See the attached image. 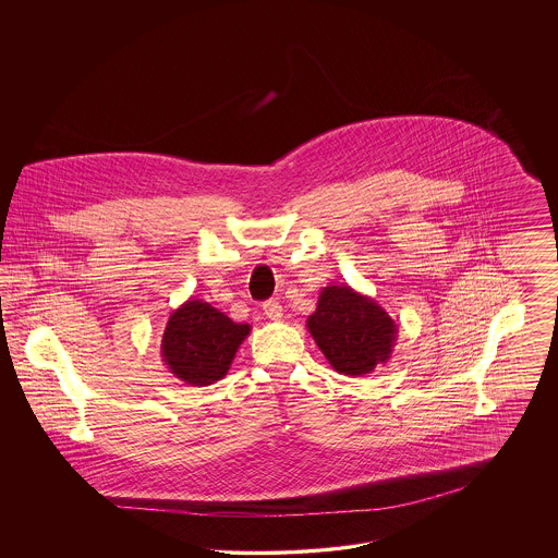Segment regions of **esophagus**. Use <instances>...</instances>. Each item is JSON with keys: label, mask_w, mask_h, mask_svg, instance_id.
<instances>
[{"label": "esophagus", "mask_w": 558, "mask_h": 558, "mask_svg": "<svg viewBox=\"0 0 558 558\" xmlns=\"http://www.w3.org/2000/svg\"><path fill=\"white\" fill-rule=\"evenodd\" d=\"M264 314H266L267 318L274 319V322L284 318L282 305H280L278 301H266V303H264Z\"/></svg>", "instance_id": "esophagus-1"}]
</instances>
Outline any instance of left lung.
<instances>
[{
	"mask_svg": "<svg viewBox=\"0 0 558 558\" xmlns=\"http://www.w3.org/2000/svg\"><path fill=\"white\" fill-rule=\"evenodd\" d=\"M307 330L328 364L345 376H364L387 364L398 341V324L374 299L337 284L319 292Z\"/></svg>",
	"mask_w": 558,
	"mask_h": 558,
	"instance_id": "left-lung-1",
	"label": "left lung"
}]
</instances>
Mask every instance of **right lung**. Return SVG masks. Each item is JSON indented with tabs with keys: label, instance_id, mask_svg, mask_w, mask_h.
Instances as JSON below:
<instances>
[{
	"label": "right lung",
	"instance_id": "1",
	"mask_svg": "<svg viewBox=\"0 0 558 558\" xmlns=\"http://www.w3.org/2000/svg\"><path fill=\"white\" fill-rule=\"evenodd\" d=\"M248 332V324L232 322L207 301L187 299L167 319L160 355L173 376L190 387H207L228 374Z\"/></svg>",
	"mask_w": 558,
	"mask_h": 558
}]
</instances>
